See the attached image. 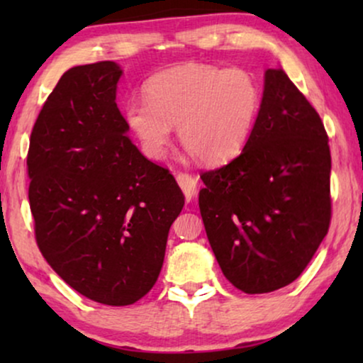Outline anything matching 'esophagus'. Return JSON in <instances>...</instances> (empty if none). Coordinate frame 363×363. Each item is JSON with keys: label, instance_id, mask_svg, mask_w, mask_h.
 I'll return each instance as SVG.
<instances>
[{"label": "esophagus", "instance_id": "1", "mask_svg": "<svg viewBox=\"0 0 363 363\" xmlns=\"http://www.w3.org/2000/svg\"><path fill=\"white\" fill-rule=\"evenodd\" d=\"M177 182H178V185H180L183 195H185V198H186V201H191L193 196H195V193H196V185H198L196 178L188 175V173H178Z\"/></svg>", "mask_w": 363, "mask_h": 363}]
</instances>
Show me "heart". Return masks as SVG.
Here are the masks:
<instances>
[{
	"label": "heart",
	"mask_w": 363,
	"mask_h": 363,
	"mask_svg": "<svg viewBox=\"0 0 363 363\" xmlns=\"http://www.w3.org/2000/svg\"><path fill=\"white\" fill-rule=\"evenodd\" d=\"M262 107V87L241 67L188 62L147 82V96L123 108L125 125L150 158L165 157L173 125L206 165H225L250 142Z\"/></svg>",
	"instance_id": "1"
}]
</instances>
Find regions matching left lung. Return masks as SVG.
<instances>
[{
	"mask_svg": "<svg viewBox=\"0 0 363 363\" xmlns=\"http://www.w3.org/2000/svg\"><path fill=\"white\" fill-rule=\"evenodd\" d=\"M201 180L198 205L226 279L246 294L296 281L329 231L330 150L319 113L281 67L264 72L245 150Z\"/></svg>",
	"mask_w": 363,
	"mask_h": 363,
	"instance_id": "obj_1",
	"label": "left lung"
}]
</instances>
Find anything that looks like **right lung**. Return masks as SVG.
<instances>
[{
	"instance_id": "1",
	"label": "right lung",
	"mask_w": 363,
	"mask_h": 363,
	"mask_svg": "<svg viewBox=\"0 0 363 363\" xmlns=\"http://www.w3.org/2000/svg\"><path fill=\"white\" fill-rule=\"evenodd\" d=\"M122 69H69L39 112L28 152L39 251L79 294L106 306L142 299L160 274L185 196L128 138L116 104Z\"/></svg>"
}]
</instances>
